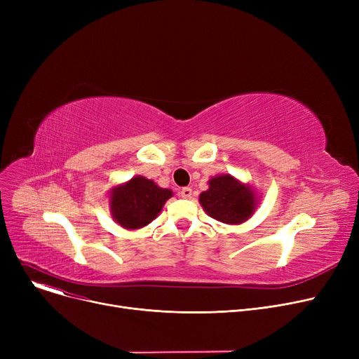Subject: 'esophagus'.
<instances>
[{"instance_id": "1", "label": "esophagus", "mask_w": 359, "mask_h": 359, "mask_svg": "<svg viewBox=\"0 0 359 359\" xmlns=\"http://www.w3.org/2000/svg\"><path fill=\"white\" fill-rule=\"evenodd\" d=\"M180 196H182L183 199L192 198V189H191V187H183V189L180 191Z\"/></svg>"}]
</instances>
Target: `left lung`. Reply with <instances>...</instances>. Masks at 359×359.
Listing matches in <instances>:
<instances>
[{
	"label": "left lung",
	"instance_id": "1",
	"mask_svg": "<svg viewBox=\"0 0 359 359\" xmlns=\"http://www.w3.org/2000/svg\"><path fill=\"white\" fill-rule=\"evenodd\" d=\"M203 211L224 224H241L256 210L257 199L250 184L231 175H219L210 180L208 191L199 195Z\"/></svg>",
	"mask_w": 359,
	"mask_h": 359
}]
</instances>
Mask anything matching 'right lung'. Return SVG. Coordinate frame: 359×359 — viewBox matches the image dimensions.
Wrapping results in <instances>:
<instances>
[{
	"instance_id": "1",
	"label": "right lung",
	"mask_w": 359,
	"mask_h": 359,
	"mask_svg": "<svg viewBox=\"0 0 359 359\" xmlns=\"http://www.w3.org/2000/svg\"><path fill=\"white\" fill-rule=\"evenodd\" d=\"M173 196L153 180L142 176L113 187L110 191V212L121 227L138 230L158 217L167 199Z\"/></svg>"
}]
</instances>
